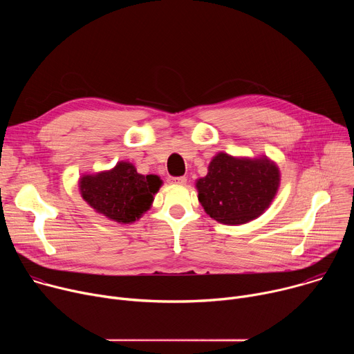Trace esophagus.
I'll return each mask as SVG.
<instances>
[{
    "label": "esophagus",
    "instance_id": "34e87169",
    "mask_svg": "<svg viewBox=\"0 0 354 354\" xmlns=\"http://www.w3.org/2000/svg\"><path fill=\"white\" fill-rule=\"evenodd\" d=\"M169 183H172V185H185L186 183V178L185 176L169 178Z\"/></svg>",
    "mask_w": 354,
    "mask_h": 354
}]
</instances>
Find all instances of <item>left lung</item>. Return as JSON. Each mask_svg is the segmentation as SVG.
<instances>
[{
    "mask_svg": "<svg viewBox=\"0 0 354 354\" xmlns=\"http://www.w3.org/2000/svg\"><path fill=\"white\" fill-rule=\"evenodd\" d=\"M280 186V169L266 156L257 158L217 153L207 175L196 180L205 212L221 224L239 225L262 216Z\"/></svg>",
    "mask_w": 354,
    "mask_h": 354,
    "instance_id": "obj_1",
    "label": "left lung"
}]
</instances>
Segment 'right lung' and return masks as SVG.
<instances>
[{"label":"right lung","mask_w":354,"mask_h":354,"mask_svg":"<svg viewBox=\"0 0 354 354\" xmlns=\"http://www.w3.org/2000/svg\"><path fill=\"white\" fill-rule=\"evenodd\" d=\"M162 186L158 175H141L129 161L112 169L84 174L78 180L81 197L95 213L119 224H131L153 206Z\"/></svg>","instance_id":"right-lung-1"}]
</instances>
